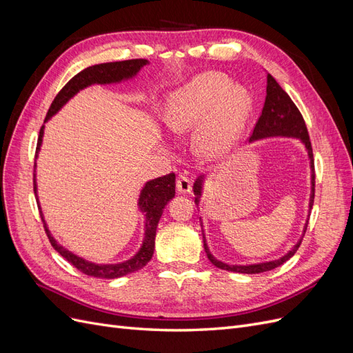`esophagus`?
<instances>
[{"instance_id":"1","label":"esophagus","mask_w":353,"mask_h":353,"mask_svg":"<svg viewBox=\"0 0 353 353\" xmlns=\"http://www.w3.org/2000/svg\"><path fill=\"white\" fill-rule=\"evenodd\" d=\"M176 190L179 191V193H183V194L190 193V191H191V181H190V178L183 175V174L178 175V178H176Z\"/></svg>"}]
</instances>
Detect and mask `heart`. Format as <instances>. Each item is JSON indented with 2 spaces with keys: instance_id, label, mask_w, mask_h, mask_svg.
<instances>
[{
  "instance_id": "1",
  "label": "heart",
  "mask_w": 353,
  "mask_h": 353,
  "mask_svg": "<svg viewBox=\"0 0 353 353\" xmlns=\"http://www.w3.org/2000/svg\"><path fill=\"white\" fill-rule=\"evenodd\" d=\"M252 110V97L219 72H206L169 97L165 122L170 131L187 132L199 122L197 145L208 157L225 154L236 144Z\"/></svg>"
}]
</instances>
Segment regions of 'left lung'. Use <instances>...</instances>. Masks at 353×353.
I'll use <instances>...</instances> for the list:
<instances>
[{
    "instance_id": "left-lung-1",
    "label": "left lung",
    "mask_w": 353,
    "mask_h": 353,
    "mask_svg": "<svg viewBox=\"0 0 353 353\" xmlns=\"http://www.w3.org/2000/svg\"><path fill=\"white\" fill-rule=\"evenodd\" d=\"M266 137H294L302 140L305 144L309 159H311V168H312V174H311V183H312V190H311V200H309V209H312L314 205V197H315V166H314V153H312V145L311 140H309V134H307V128L303 121L302 113L299 112L296 108V104L293 100L288 97V94L280 87L279 82H276L271 74H266V97H265V104L262 113L259 116L258 122H256L253 128V134L250 137V141L253 140H259V138H266ZM201 183H203V176H200L196 184H194V194L196 203H199V197L201 196ZM203 227V225H201ZM307 222L303 230V236L306 232ZM203 232V230H201ZM302 239L299 240V243L294 245V248L288 252L283 258L271 261V262H263V263H254V265H227L218 259L213 258L209 252V248L206 244L205 239V232H203V245H205V250L209 261L216 266L219 270H225L231 272H240V274H259L265 271H271L276 266L283 265L285 261H288L292 256L297 252L299 245H301Z\"/></svg>"
}]
</instances>
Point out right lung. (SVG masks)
Wrapping results in <instances>:
<instances>
[{"instance_id":"add662e5","label":"right lung","mask_w":353,"mask_h":353,"mask_svg":"<svg viewBox=\"0 0 353 353\" xmlns=\"http://www.w3.org/2000/svg\"><path fill=\"white\" fill-rule=\"evenodd\" d=\"M147 63L148 61L144 59H134V60H123V61H113V63H101V65H95V66L83 69L78 74H74V77L56 95V99L52 100L50 109L47 112L46 122L52 114H56L74 94L83 88H87L88 85L121 82L123 79L132 78L134 74L138 73V70L147 65ZM42 135H44V126H42L39 131L37 153L39 152ZM34 191L37 194L35 174H34ZM174 196H175V174L159 176L156 179L148 181V183L144 185L140 194V200H138V206H140L141 212L145 215V234H144L143 245L134 258L121 263L99 265V263H92L79 258V256L73 254L72 252L63 248V245H60L54 240V237L50 234L47 223L44 218H42V215H41V219H42V223H44L47 237L52 248H54L69 263H72L74 268L79 270L85 275L97 276V279H119V276H123L126 274H131L144 268V266L150 262L154 252V239H156L159 219L162 216L166 203Z\"/></svg>"}]
</instances>
